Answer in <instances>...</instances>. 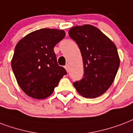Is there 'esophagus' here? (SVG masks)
I'll return each instance as SVG.
<instances>
[{"label": "esophagus", "instance_id": "obj_1", "mask_svg": "<svg viewBox=\"0 0 133 133\" xmlns=\"http://www.w3.org/2000/svg\"><path fill=\"white\" fill-rule=\"evenodd\" d=\"M64 68H65L66 69V71H69V64H66L65 65V66H64Z\"/></svg>", "mask_w": 133, "mask_h": 133}]
</instances>
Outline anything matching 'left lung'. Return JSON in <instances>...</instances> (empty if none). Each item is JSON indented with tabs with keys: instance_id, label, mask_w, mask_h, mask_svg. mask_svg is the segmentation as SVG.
Returning <instances> with one entry per match:
<instances>
[{
	"instance_id": "1",
	"label": "left lung",
	"mask_w": 133,
	"mask_h": 133,
	"mask_svg": "<svg viewBox=\"0 0 133 133\" xmlns=\"http://www.w3.org/2000/svg\"><path fill=\"white\" fill-rule=\"evenodd\" d=\"M69 35L78 44L83 57L84 76L73 83L88 98L103 94L112 84L120 64L115 44L99 29L89 24L75 26Z\"/></svg>"
}]
</instances>
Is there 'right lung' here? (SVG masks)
<instances>
[{
  "label": "right lung",
  "instance_id": "right-lung-1",
  "mask_svg": "<svg viewBox=\"0 0 133 133\" xmlns=\"http://www.w3.org/2000/svg\"><path fill=\"white\" fill-rule=\"evenodd\" d=\"M64 37L63 30L43 28L17 43L12 68L18 85L28 96L36 99L48 97L66 74L65 69L58 65L53 50Z\"/></svg>",
  "mask_w": 133,
  "mask_h": 133
}]
</instances>
